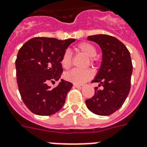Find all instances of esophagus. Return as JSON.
I'll list each match as a JSON object with an SVG mask.
<instances>
[{
  "label": "esophagus",
  "instance_id": "34e87169",
  "mask_svg": "<svg viewBox=\"0 0 147 147\" xmlns=\"http://www.w3.org/2000/svg\"><path fill=\"white\" fill-rule=\"evenodd\" d=\"M83 85H79V84H74V87L78 88H83Z\"/></svg>",
  "mask_w": 147,
  "mask_h": 147
}]
</instances>
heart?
<instances>
[{
	"instance_id": "b5f03b06",
	"label": "heart",
	"mask_w": 147,
	"mask_h": 147,
	"mask_svg": "<svg viewBox=\"0 0 147 147\" xmlns=\"http://www.w3.org/2000/svg\"><path fill=\"white\" fill-rule=\"evenodd\" d=\"M76 49L88 57V61L91 65H95L96 63L97 59L95 57L96 55V49L92 44L86 41L80 42L77 45ZM60 63L63 69H69L71 68L72 64V58L71 53L69 51H65L64 52L61 56ZM92 76H93V71L91 69H86L83 70L74 69L65 74V78L66 80L75 84L84 83L92 78Z\"/></svg>"
}]
</instances>
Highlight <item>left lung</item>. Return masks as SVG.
<instances>
[{"mask_svg":"<svg viewBox=\"0 0 147 147\" xmlns=\"http://www.w3.org/2000/svg\"><path fill=\"white\" fill-rule=\"evenodd\" d=\"M88 40L98 44L102 51V61L92 82H98L103 89L95 88V95L86 99L92 113L109 116L123 106L130 90L133 65L129 51L119 40L108 34H96Z\"/></svg>","mask_w":147,"mask_h":147,"instance_id":"8db88e82","label":"left lung"}]
</instances>
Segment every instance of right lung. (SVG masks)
<instances>
[{"label":"right lung","mask_w":147,"mask_h":147,"mask_svg":"<svg viewBox=\"0 0 147 147\" xmlns=\"http://www.w3.org/2000/svg\"><path fill=\"white\" fill-rule=\"evenodd\" d=\"M75 41L36 37L19 49L15 61L17 82L22 100L33 113L50 116L64 106L72 84L63 79L55 88L48 84L60 78L61 56Z\"/></svg>","instance_id":"right-lung-1"}]
</instances>
